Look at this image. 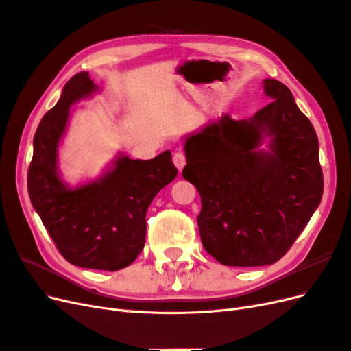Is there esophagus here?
<instances>
[{
	"label": "esophagus",
	"instance_id": "1",
	"mask_svg": "<svg viewBox=\"0 0 351 351\" xmlns=\"http://www.w3.org/2000/svg\"><path fill=\"white\" fill-rule=\"evenodd\" d=\"M173 163H175V166L178 167V171L180 172L184 169V166H185V163H186V157H185V154L182 153V152H176V153H173Z\"/></svg>",
	"mask_w": 351,
	"mask_h": 351
}]
</instances>
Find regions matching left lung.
<instances>
[{
  "instance_id": "obj_1",
  "label": "left lung",
  "mask_w": 351,
  "mask_h": 351,
  "mask_svg": "<svg viewBox=\"0 0 351 351\" xmlns=\"http://www.w3.org/2000/svg\"><path fill=\"white\" fill-rule=\"evenodd\" d=\"M273 99L247 119L223 115L185 143L182 176L199 192L202 246L223 265L259 267L286 255L318 208L319 143L287 86L265 78ZM271 136L270 150H258Z\"/></svg>"
}]
</instances>
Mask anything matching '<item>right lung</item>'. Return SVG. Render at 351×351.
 I'll return each mask as SVG.
<instances>
[{
  "label": "right lung",
  "mask_w": 351,
  "mask_h": 351,
  "mask_svg": "<svg viewBox=\"0 0 351 351\" xmlns=\"http://www.w3.org/2000/svg\"><path fill=\"white\" fill-rule=\"evenodd\" d=\"M83 71L71 77L62 95L45 115L33 138L27 189L33 208L60 254L73 265L118 271L134 263L145 242V214L153 198L178 175L172 153L152 160L119 156L112 171L95 182L66 186L56 157L70 108L96 92Z\"/></svg>",
  "instance_id": "add662e5"
}]
</instances>
